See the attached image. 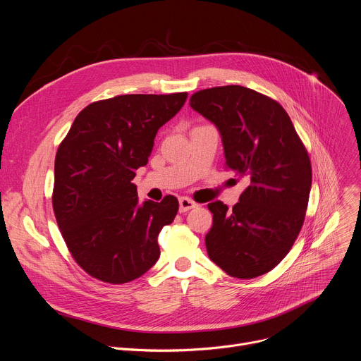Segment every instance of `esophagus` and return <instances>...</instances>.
Masks as SVG:
<instances>
[{"label": "esophagus", "instance_id": "34e87169", "mask_svg": "<svg viewBox=\"0 0 361 361\" xmlns=\"http://www.w3.org/2000/svg\"><path fill=\"white\" fill-rule=\"evenodd\" d=\"M178 202H180V213H185V212L194 209L195 205H197V204H195L191 198H188V197H181V198L178 200Z\"/></svg>", "mask_w": 361, "mask_h": 361}]
</instances>
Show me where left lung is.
I'll return each instance as SVG.
<instances>
[{
  "label": "left lung",
  "instance_id": "obj_1",
  "mask_svg": "<svg viewBox=\"0 0 361 361\" xmlns=\"http://www.w3.org/2000/svg\"><path fill=\"white\" fill-rule=\"evenodd\" d=\"M190 106L219 128L226 169L248 180L233 210L221 201L209 204V257L231 277L263 276L288 254L302 227L312 188L308 152L286 110L251 88H205L191 95Z\"/></svg>",
  "mask_w": 361,
  "mask_h": 361
}]
</instances>
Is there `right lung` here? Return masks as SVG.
I'll return each instance as SVG.
<instances>
[{
    "label": "right lung",
    "mask_w": 361,
    "mask_h": 361,
    "mask_svg": "<svg viewBox=\"0 0 361 361\" xmlns=\"http://www.w3.org/2000/svg\"><path fill=\"white\" fill-rule=\"evenodd\" d=\"M187 95L126 94L91 102L57 149L56 220L75 263L99 281H133L159 260L157 237L177 216L178 200L166 195L138 205L131 181Z\"/></svg>",
    "instance_id": "obj_1"
}]
</instances>
